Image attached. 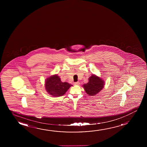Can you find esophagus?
I'll use <instances>...</instances> for the list:
<instances>
[{"label": "esophagus", "mask_w": 147, "mask_h": 147, "mask_svg": "<svg viewBox=\"0 0 147 147\" xmlns=\"http://www.w3.org/2000/svg\"><path fill=\"white\" fill-rule=\"evenodd\" d=\"M74 85H79V82H76L74 83Z\"/></svg>", "instance_id": "obj_1"}]
</instances>
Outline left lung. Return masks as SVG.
I'll list each match as a JSON object with an SVG mask.
<instances>
[{"mask_svg":"<svg viewBox=\"0 0 147 147\" xmlns=\"http://www.w3.org/2000/svg\"><path fill=\"white\" fill-rule=\"evenodd\" d=\"M105 82L98 77L92 75L89 78V82L83 85L86 92L90 96H93L99 92L104 87Z\"/></svg>","mask_w":147,"mask_h":147,"instance_id":"1","label":"left lung"}]
</instances>
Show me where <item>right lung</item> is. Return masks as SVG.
<instances>
[{"label":"right lung","mask_w":147,"mask_h":147,"mask_svg":"<svg viewBox=\"0 0 147 147\" xmlns=\"http://www.w3.org/2000/svg\"><path fill=\"white\" fill-rule=\"evenodd\" d=\"M45 82V88L47 92L55 97L62 96L72 86L68 83L62 82L57 75L47 79Z\"/></svg>","instance_id":"obj_1"}]
</instances>
